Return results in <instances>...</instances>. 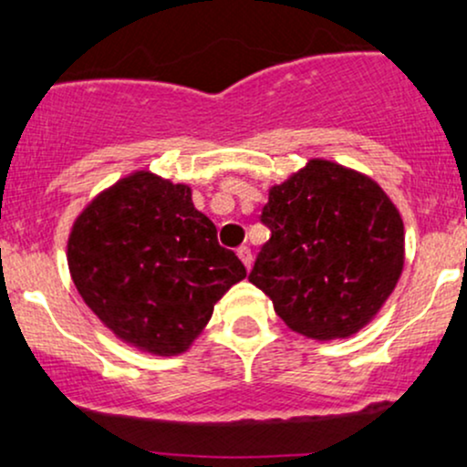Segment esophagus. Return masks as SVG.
Returning <instances> with one entry per match:
<instances>
[{"label":"esophagus","instance_id":"34e87169","mask_svg":"<svg viewBox=\"0 0 467 467\" xmlns=\"http://www.w3.org/2000/svg\"><path fill=\"white\" fill-rule=\"evenodd\" d=\"M237 254H239V259L244 261L245 268L250 270V265H253V253H250L248 245H242V248H237Z\"/></svg>","mask_w":467,"mask_h":467}]
</instances>
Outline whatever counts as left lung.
Returning <instances> with one entry per match:
<instances>
[{"label": "left lung", "mask_w": 467, "mask_h": 467, "mask_svg": "<svg viewBox=\"0 0 467 467\" xmlns=\"http://www.w3.org/2000/svg\"><path fill=\"white\" fill-rule=\"evenodd\" d=\"M261 222L270 239L250 284L273 299L290 330L308 339L357 335L401 276V214L375 179L341 163L310 159L270 188Z\"/></svg>", "instance_id": "left-lung-1"}]
</instances>
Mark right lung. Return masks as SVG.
I'll list each match as a JSON object with an SVG mask.
<instances>
[{"mask_svg":"<svg viewBox=\"0 0 467 467\" xmlns=\"http://www.w3.org/2000/svg\"><path fill=\"white\" fill-rule=\"evenodd\" d=\"M68 268L86 306L117 339L141 352H186L214 304L245 276L186 183L137 171L81 210Z\"/></svg>","mask_w":467,"mask_h":467,"instance_id":"right-lung-1","label":"right lung"}]
</instances>
